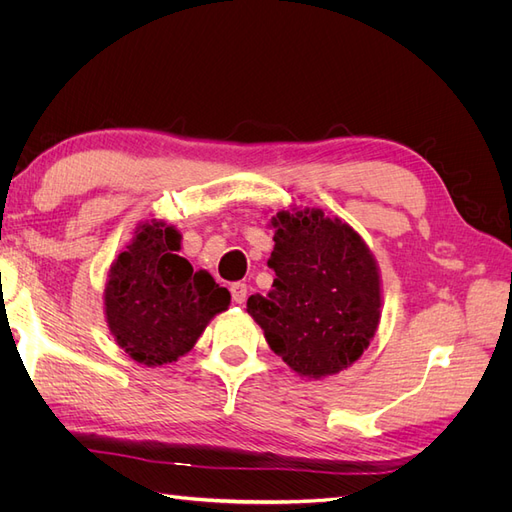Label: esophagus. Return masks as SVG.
Wrapping results in <instances>:
<instances>
[{"label": "esophagus", "mask_w": 512, "mask_h": 512, "mask_svg": "<svg viewBox=\"0 0 512 512\" xmlns=\"http://www.w3.org/2000/svg\"><path fill=\"white\" fill-rule=\"evenodd\" d=\"M230 294H232V301L235 303H245V299H247V284H243V282H235V284H230Z\"/></svg>", "instance_id": "1"}]
</instances>
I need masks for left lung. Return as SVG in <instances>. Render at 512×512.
I'll use <instances>...</instances> for the list:
<instances>
[{"mask_svg": "<svg viewBox=\"0 0 512 512\" xmlns=\"http://www.w3.org/2000/svg\"><path fill=\"white\" fill-rule=\"evenodd\" d=\"M273 290L247 299L271 350L305 378L350 367L380 322V273L365 241L320 209L280 211L271 220Z\"/></svg>", "mask_w": 512, "mask_h": 512, "instance_id": "1", "label": "left lung"}]
</instances>
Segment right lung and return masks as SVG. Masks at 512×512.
<instances>
[{
	"label": "right lung",
	"mask_w": 512,
	"mask_h": 512,
	"mask_svg": "<svg viewBox=\"0 0 512 512\" xmlns=\"http://www.w3.org/2000/svg\"><path fill=\"white\" fill-rule=\"evenodd\" d=\"M181 235L164 222L138 226L108 271V329L136 363L158 367L190 352L209 320L228 309L230 292L183 256Z\"/></svg>",
	"instance_id": "1"
}]
</instances>
